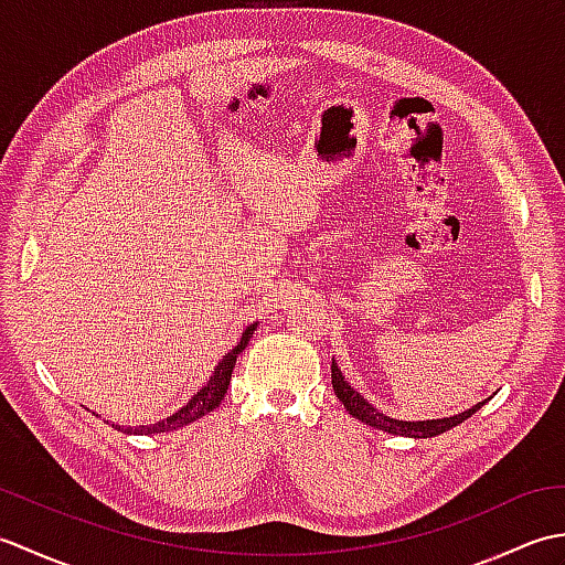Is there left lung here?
Returning a JSON list of instances; mask_svg holds the SVG:
<instances>
[{
	"instance_id": "obj_1",
	"label": "left lung",
	"mask_w": 565,
	"mask_h": 565,
	"mask_svg": "<svg viewBox=\"0 0 565 565\" xmlns=\"http://www.w3.org/2000/svg\"><path fill=\"white\" fill-rule=\"evenodd\" d=\"M332 388H334V395L344 403L347 413H350L352 417L362 419L364 425H371L376 429H383L388 431V435H401V437H415V439H427V437H437L441 435V431H447L456 425H461L463 419L471 417L478 407H481L483 403H478L473 407H468V411L454 415V417H441V419H419V423H407V419H395V417H388L379 413L374 405H371L364 395H359L350 383L344 381L342 371L338 369V364H334L332 359Z\"/></svg>"
}]
</instances>
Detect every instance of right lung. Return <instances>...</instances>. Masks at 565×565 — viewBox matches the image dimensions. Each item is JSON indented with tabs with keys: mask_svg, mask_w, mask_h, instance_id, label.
<instances>
[{
	"mask_svg": "<svg viewBox=\"0 0 565 565\" xmlns=\"http://www.w3.org/2000/svg\"><path fill=\"white\" fill-rule=\"evenodd\" d=\"M255 330H257V322H252V326L245 328L243 338H239V342L235 344V350H231L221 359L218 366H215V371H213V376L206 381V386L199 388V393L184 407H179L174 415H170L167 419H160V423H154V425H142V427H136V429L128 427V435H158V431L179 429V427H184L189 423H194V419H199L203 415H209L213 407H218L221 401L225 398L227 386H231V374L235 369L237 354L245 350L249 338H252V332H255ZM118 429H121V427H118Z\"/></svg>",
	"mask_w": 565,
	"mask_h": 565,
	"instance_id": "1",
	"label": "right lung"
}]
</instances>
